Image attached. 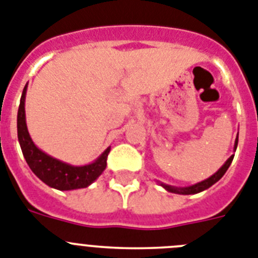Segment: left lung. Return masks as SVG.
<instances>
[{"mask_svg":"<svg viewBox=\"0 0 258 258\" xmlns=\"http://www.w3.org/2000/svg\"><path fill=\"white\" fill-rule=\"evenodd\" d=\"M237 140H239V134H237L236 139H235V145H234V152L236 151V147H237ZM232 160H234V154H232L230 158H228L227 161H226L225 163H223L222 166H221V169L218 170L217 172H214L212 176H209L208 179H205V180H203V182L200 183H196V184L194 185H189V187H174V185H169V184H165V183H161L160 182V185H162L166 191L171 192V194H178V195H195V194H199V192H203L205 191V189H208L209 187H212L214 183H217L219 180V179L222 178L223 175H225V172L227 171V169L230 167V165H231Z\"/></svg>","mask_w":258,"mask_h":258,"instance_id":"left-lung-1","label":"left lung"}]
</instances>
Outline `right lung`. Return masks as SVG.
Wrapping results in <instances>:
<instances>
[{
	"instance_id": "obj_1",
	"label": "right lung",
	"mask_w": 258,
	"mask_h": 258,
	"mask_svg": "<svg viewBox=\"0 0 258 258\" xmlns=\"http://www.w3.org/2000/svg\"><path fill=\"white\" fill-rule=\"evenodd\" d=\"M26 93L27 84L22 93L21 104L18 109V140L21 144L24 158L33 174L49 187L59 191H71V189H79L91 185L106 169V160L107 154L110 152V147L106 148L97 160L83 166H74L42 152L32 142L27 128L26 110H24Z\"/></svg>"
}]
</instances>
